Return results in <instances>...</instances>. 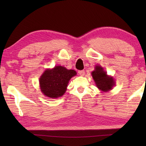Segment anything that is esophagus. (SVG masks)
I'll list each match as a JSON object with an SVG mask.
<instances>
[{"instance_id": "34e87169", "label": "esophagus", "mask_w": 146, "mask_h": 146, "mask_svg": "<svg viewBox=\"0 0 146 146\" xmlns=\"http://www.w3.org/2000/svg\"><path fill=\"white\" fill-rule=\"evenodd\" d=\"M78 73H79V75L83 76V75H84L85 71H84V70H79V71H78Z\"/></svg>"}]
</instances>
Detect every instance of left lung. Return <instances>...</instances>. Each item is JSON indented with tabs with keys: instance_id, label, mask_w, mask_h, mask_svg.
<instances>
[{
	"instance_id": "left-lung-1",
	"label": "left lung",
	"mask_w": 146,
	"mask_h": 146,
	"mask_svg": "<svg viewBox=\"0 0 146 146\" xmlns=\"http://www.w3.org/2000/svg\"><path fill=\"white\" fill-rule=\"evenodd\" d=\"M92 76L95 80L97 88L103 91H108L111 90L115 85L114 79L110 77L100 66H96L95 70L92 73Z\"/></svg>"
}]
</instances>
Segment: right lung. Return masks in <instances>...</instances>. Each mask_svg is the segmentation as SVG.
<instances>
[{
	"label": "right lung",
	"instance_id": "add662e5",
	"mask_svg": "<svg viewBox=\"0 0 146 146\" xmlns=\"http://www.w3.org/2000/svg\"><path fill=\"white\" fill-rule=\"evenodd\" d=\"M75 75V70H69L61 66L46 70L39 79L42 93L51 98L61 97L66 92L71 78Z\"/></svg>",
	"mask_w": 146,
	"mask_h": 146
}]
</instances>
